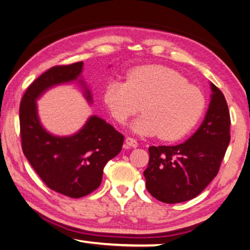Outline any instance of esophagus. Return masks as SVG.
<instances>
[{
    "mask_svg": "<svg viewBox=\"0 0 250 250\" xmlns=\"http://www.w3.org/2000/svg\"><path fill=\"white\" fill-rule=\"evenodd\" d=\"M125 144L128 145V146H130V147H138L137 140L133 139V138H130V137H128V138L125 139Z\"/></svg>",
    "mask_w": 250,
    "mask_h": 250,
    "instance_id": "34e87169",
    "label": "esophagus"
}]
</instances>
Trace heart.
<instances>
[{"label": "heart", "mask_w": 250, "mask_h": 250, "mask_svg": "<svg viewBox=\"0 0 250 250\" xmlns=\"http://www.w3.org/2000/svg\"><path fill=\"white\" fill-rule=\"evenodd\" d=\"M104 102L118 124H125L141 111L131 124L134 133L164 141H176L189 133L204 109V97L183 75L169 67H137L126 82L111 81L104 90Z\"/></svg>", "instance_id": "obj_1"}]
</instances>
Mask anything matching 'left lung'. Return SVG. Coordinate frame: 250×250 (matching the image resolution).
<instances>
[{
    "instance_id": "obj_1",
    "label": "left lung",
    "mask_w": 250,
    "mask_h": 250,
    "mask_svg": "<svg viewBox=\"0 0 250 250\" xmlns=\"http://www.w3.org/2000/svg\"><path fill=\"white\" fill-rule=\"evenodd\" d=\"M211 101L201 125L186 142L175 146H149L143 175L146 189L165 203L196 198L217 175L229 144L230 118L223 93L210 83Z\"/></svg>"
}]
</instances>
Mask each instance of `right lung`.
I'll list each match as a JSON object with an SVG mask.
<instances>
[{
    "label": "right lung",
    "mask_w": 250,
    "mask_h": 250,
    "mask_svg": "<svg viewBox=\"0 0 250 250\" xmlns=\"http://www.w3.org/2000/svg\"><path fill=\"white\" fill-rule=\"evenodd\" d=\"M83 62L58 65L35 80L20 107L21 147L38 176L50 189L70 198L87 196L101 186L104 167L120 153L124 135L97 116L69 137H58L43 128L37 99L53 86L79 82L84 97L92 104V93L82 79Z\"/></svg>",
    "instance_id": "1"
}]
</instances>
